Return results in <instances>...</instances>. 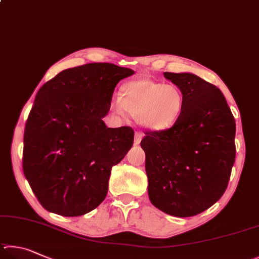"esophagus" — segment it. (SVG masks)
Instances as JSON below:
<instances>
[{"mask_svg": "<svg viewBox=\"0 0 259 259\" xmlns=\"http://www.w3.org/2000/svg\"><path fill=\"white\" fill-rule=\"evenodd\" d=\"M143 138V134L140 133V132H137L134 135V144L137 146V144H140L141 143V140Z\"/></svg>", "mask_w": 259, "mask_h": 259, "instance_id": "esophagus-1", "label": "esophagus"}]
</instances>
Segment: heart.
<instances>
[{
    "instance_id": "obj_1",
    "label": "heart",
    "mask_w": 259,
    "mask_h": 259,
    "mask_svg": "<svg viewBox=\"0 0 259 259\" xmlns=\"http://www.w3.org/2000/svg\"><path fill=\"white\" fill-rule=\"evenodd\" d=\"M111 106L118 115L125 117L130 112L146 128L160 131L179 120L184 108V97L176 85L133 79L121 85L119 97L112 100Z\"/></svg>"
}]
</instances>
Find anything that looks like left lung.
<instances>
[{"mask_svg": "<svg viewBox=\"0 0 259 259\" xmlns=\"http://www.w3.org/2000/svg\"><path fill=\"white\" fill-rule=\"evenodd\" d=\"M181 90L184 108L170 128L147 131L148 193L166 214L190 217L219 201L235 160V120L223 93L190 72H164Z\"/></svg>", "mask_w": 259, "mask_h": 259, "instance_id": "left-lung-1", "label": "left lung"}]
</instances>
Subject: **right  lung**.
I'll list each match as a JSON object with an SVG mask.
<instances>
[{"instance_id":"1","label":"right lung","mask_w":259,"mask_h":259,"mask_svg":"<svg viewBox=\"0 0 259 259\" xmlns=\"http://www.w3.org/2000/svg\"><path fill=\"white\" fill-rule=\"evenodd\" d=\"M133 74L113 63H86L38 90L26 121L22 169L48 211L80 216L104 200L112 166L132 148L134 131L109 128L102 118L118 81Z\"/></svg>"}]
</instances>
